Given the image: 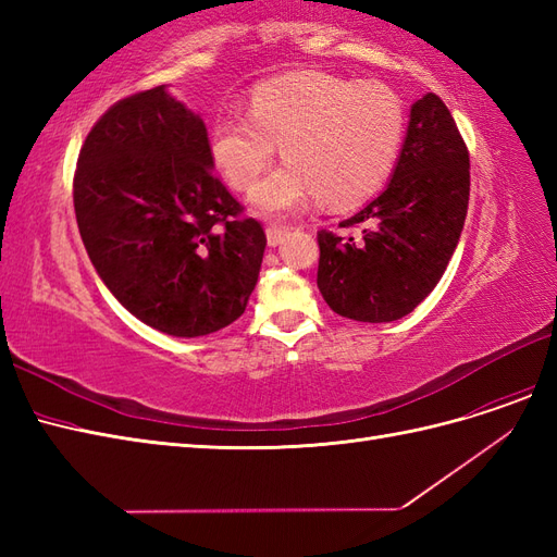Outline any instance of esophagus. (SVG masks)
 <instances>
[{
	"label": "esophagus",
	"instance_id": "34e87169",
	"mask_svg": "<svg viewBox=\"0 0 557 557\" xmlns=\"http://www.w3.org/2000/svg\"><path fill=\"white\" fill-rule=\"evenodd\" d=\"M285 234H288V230H285V227H281V225H269V227H267V244H269V246H278V244L285 239Z\"/></svg>",
	"mask_w": 557,
	"mask_h": 557
}]
</instances>
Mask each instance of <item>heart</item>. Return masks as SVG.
Masks as SVG:
<instances>
[{
	"mask_svg": "<svg viewBox=\"0 0 557 557\" xmlns=\"http://www.w3.org/2000/svg\"><path fill=\"white\" fill-rule=\"evenodd\" d=\"M407 134L399 95L379 81L309 72L252 88L246 113L223 111L207 134L209 160L234 190H248L274 160H283L250 195L264 215H293L323 197L350 207L391 178Z\"/></svg>",
	"mask_w": 557,
	"mask_h": 557,
	"instance_id": "b5f03b06",
	"label": "heart"
}]
</instances>
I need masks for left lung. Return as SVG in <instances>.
I'll return each instance as SVG.
<instances>
[{
  "instance_id": "left-lung-1",
  "label": "left lung",
  "mask_w": 557,
  "mask_h": 557,
  "mask_svg": "<svg viewBox=\"0 0 557 557\" xmlns=\"http://www.w3.org/2000/svg\"><path fill=\"white\" fill-rule=\"evenodd\" d=\"M469 205V150L434 92L411 107L387 188L339 227L320 230L318 290L327 307L360 323H393L411 313L444 276Z\"/></svg>"
}]
</instances>
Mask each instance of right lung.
Returning <instances> with one entry per match:
<instances>
[{"instance_id":"1","label":"right lung","mask_w":557,"mask_h":557,"mask_svg":"<svg viewBox=\"0 0 557 557\" xmlns=\"http://www.w3.org/2000/svg\"><path fill=\"white\" fill-rule=\"evenodd\" d=\"M211 170L205 121L158 86L99 117L74 174L99 278L141 323L188 339L246 311L267 246Z\"/></svg>"}]
</instances>
